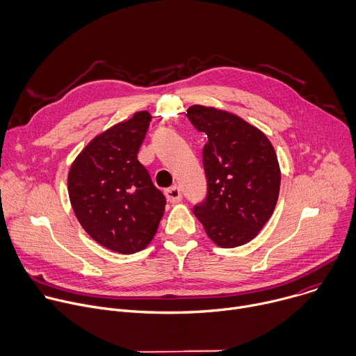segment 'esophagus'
Returning <instances> with one entry per match:
<instances>
[{
	"instance_id": "esophagus-1",
	"label": "esophagus",
	"mask_w": 356,
	"mask_h": 356,
	"mask_svg": "<svg viewBox=\"0 0 356 356\" xmlns=\"http://www.w3.org/2000/svg\"><path fill=\"white\" fill-rule=\"evenodd\" d=\"M165 195H166L168 201L172 202V204H176V202L181 201V198H183L181 190H180L177 186H173V187L165 190Z\"/></svg>"
}]
</instances>
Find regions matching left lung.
<instances>
[{
    "instance_id": "left-lung-1",
    "label": "left lung",
    "mask_w": 356,
    "mask_h": 356,
    "mask_svg": "<svg viewBox=\"0 0 356 356\" xmlns=\"http://www.w3.org/2000/svg\"><path fill=\"white\" fill-rule=\"evenodd\" d=\"M186 117L209 138L202 149L209 193L194 216L216 245H245L272 217L279 198L275 147L261 129L225 110L195 104Z\"/></svg>"
}]
</instances>
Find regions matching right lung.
I'll return each instance as SVG.
<instances>
[{
    "label": "right lung",
    "instance_id": "right-lung-1",
    "mask_svg": "<svg viewBox=\"0 0 356 356\" xmlns=\"http://www.w3.org/2000/svg\"><path fill=\"white\" fill-rule=\"evenodd\" d=\"M152 115L138 111L94 136L73 161L67 190L83 229L122 255L154 239L166 198L138 161Z\"/></svg>",
    "mask_w": 356,
    "mask_h": 356
}]
</instances>
